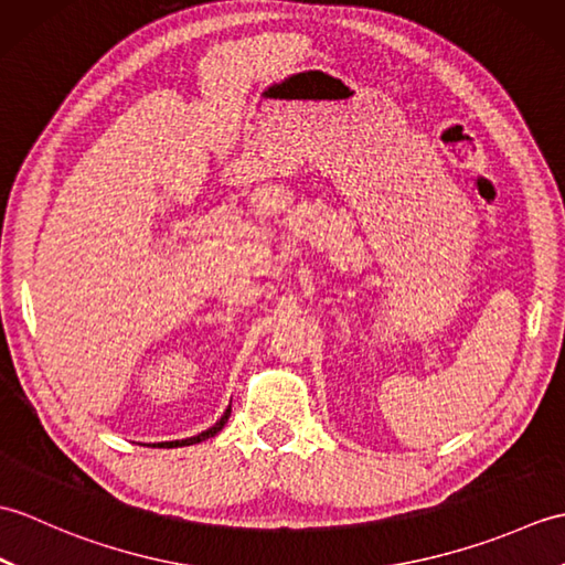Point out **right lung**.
Returning <instances> with one entry per match:
<instances>
[{"label":"right lung","mask_w":565,"mask_h":565,"mask_svg":"<svg viewBox=\"0 0 565 565\" xmlns=\"http://www.w3.org/2000/svg\"><path fill=\"white\" fill-rule=\"evenodd\" d=\"M227 417H231V407H227V411L223 413V417L218 419V423H215L213 427H209V429H203L201 435H196V437H189V439H182V441H160V444H152V447H189V444H199V441H203V439H209V437H213V435H218V431L223 429V425L227 423Z\"/></svg>","instance_id":"obj_1"}]
</instances>
